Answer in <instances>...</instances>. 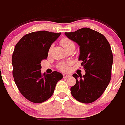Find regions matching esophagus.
<instances>
[{
    "label": "esophagus",
    "instance_id": "esophagus-1",
    "mask_svg": "<svg viewBox=\"0 0 125 125\" xmlns=\"http://www.w3.org/2000/svg\"><path fill=\"white\" fill-rule=\"evenodd\" d=\"M63 76L64 78H66L69 77L70 75H69V74H66V73H65V74H63Z\"/></svg>",
    "mask_w": 125,
    "mask_h": 125
}]
</instances>
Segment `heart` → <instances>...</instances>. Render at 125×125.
Masks as SVG:
<instances>
[{
    "instance_id": "1",
    "label": "heart",
    "mask_w": 125,
    "mask_h": 125,
    "mask_svg": "<svg viewBox=\"0 0 125 125\" xmlns=\"http://www.w3.org/2000/svg\"><path fill=\"white\" fill-rule=\"evenodd\" d=\"M60 44L63 46V47L65 49V50H68L71 47H75V44L69 38L65 37L60 40ZM69 65V63L62 62L59 63L58 68L59 69L61 70L62 71H66L68 69V65Z\"/></svg>"
}]
</instances>
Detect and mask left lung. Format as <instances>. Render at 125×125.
<instances>
[{"label":"left lung","mask_w":125,"mask_h":125,"mask_svg":"<svg viewBox=\"0 0 125 125\" xmlns=\"http://www.w3.org/2000/svg\"><path fill=\"white\" fill-rule=\"evenodd\" d=\"M65 34L79 45L78 60L83 61L81 66L85 71L83 76L72 75L76 83L71 88V94L79 102H94L103 94L110 81L113 61L110 45L103 34L88 28Z\"/></svg>","instance_id":"8db88e82"}]
</instances>
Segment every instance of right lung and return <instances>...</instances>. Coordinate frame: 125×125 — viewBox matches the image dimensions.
Returning <instances> with one entry per match:
<instances>
[{"instance_id":"obj_1","label":"right lung","mask_w":125,"mask_h":125,"mask_svg":"<svg viewBox=\"0 0 125 125\" xmlns=\"http://www.w3.org/2000/svg\"><path fill=\"white\" fill-rule=\"evenodd\" d=\"M46 31L25 35L17 42L12 57L13 76L19 91L28 100L41 103L54 93L56 83L62 74L54 71L42 74L41 62L47 57L52 44L60 36Z\"/></svg>"}]
</instances>
